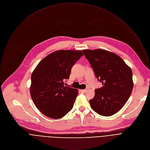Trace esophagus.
<instances>
[{
    "label": "esophagus",
    "mask_w": 150,
    "mask_h": 150,
    "mask_svg": "<svg viewBox=\"0 0 150 150\" xmlns=\"http://www.w3.org/2000/svg\"><path fill=\"white\" fill-rule=\"evenodd\" d=\"M87 90H88V88H86V89H85V90H81V91L82 93H85V92H86L87 91Z\"/></svg>",
    "instance_id": "1"
}]
</instances>
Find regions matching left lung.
<instances>
[{
    "label": "left lung",
    "instance_id": "1",
    "mask_svg": "<svg viewBox=\"0 0 150 150\" xmlns=\"http://www.w3.org/2000/svg\"><path fill=\"white\" fill-rule=\"evenodd\" d=\"M103 87L95 90L90 100L92 109L104 116L118 112L129 99L134 87L132 72L117 54L102 50H83Z\"/></svg>",
    "mask_w": 150,
    "mask_h": 150
}]
</instances>
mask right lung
Returning a JSON list of instances; mask_svg holds the SVG:
<instances>
[{
  "label": "right lung",
  "instance_id": "add662e5",
  "mask_svg": "<svg viewBox=\"0 0 150 150\" xmlns=\"http://www.w3.org/2000/svg\"><path fill=\"white\" fill-rule=\"evenodd\" d=\"M82 56L80 50L55 51L40 61L33 72L31 97L43 115L59 119L72 109L78 90L64 83L69 79L72 67Z\"/></svg>",
  "mask_w": 150,
  "mask_h": 150
}]
</instances>
